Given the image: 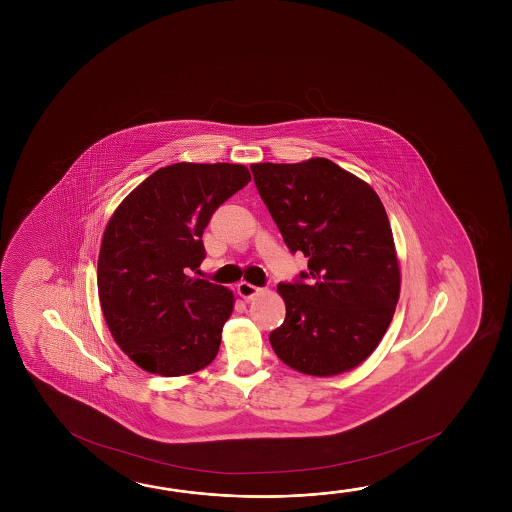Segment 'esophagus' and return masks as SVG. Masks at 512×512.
<instances>
[{
	"label": "esophagus",
	"mask_w": 512,
	"mask_h": 512,
	"mask_svg": "<svg viewBox=\"0 0 512 512\" xmlns=\"http://www.w3.org/2000/svg\"><path fill=\"white\" fill-rule=\"evenodd\" d=\"M259 287L257 285L250 284V282H239L237 284V294L244 298V300H252L255 294H259Z\"/></svg>",
	"instance_id": "obj_1"
}]
</instances>
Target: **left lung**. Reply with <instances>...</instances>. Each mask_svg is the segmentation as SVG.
I'll list each match as a JSON object with an SVG mask.
<instances>
[{"label":"left lung","mask_w":512,"mask_h":512,"mask_svg":"<svg viewBox=\"0 0 512 512\" xmlns=\"http://www.w3.org/2000/svg\"><path fill=\"white\" fill-rule=\"evenodd\" d=\"M250 169L287 248L309 259L294 282L278 284L285 319L269 343L305 375L350 371L377 348L400 296L386 209L364 180L332 160Z\"/></svg>","instance_id":"8db88e82"}]
</instances>
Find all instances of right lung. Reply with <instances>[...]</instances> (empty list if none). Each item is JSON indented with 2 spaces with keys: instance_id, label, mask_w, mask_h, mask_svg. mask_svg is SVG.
<instances>
[{
  "instance_id": "right-lung-1",
  "label": "right lung",
  "mask_w": 512,
  "mask_h": 512,
  "mask_svg": "<svg viewBox=\"0 0 512 512\" xmlns=\"http://www.w3.org/2000/svg\"><path fill=\"white\" fill-rule=\"evenodd\" d=\"M252 180L243 164L178 162L137 185L101 239L98 294L119 348L148 373L209 366L234 309L223 285L191 278L214 210Z\"/></svg>"
}]
</instances>
